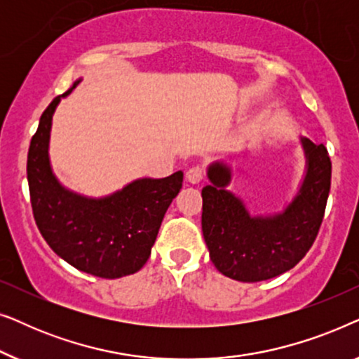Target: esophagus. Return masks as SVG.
I'll use <instances>...</instances> for the list:
<instances>
[{
	"label": "esophagus",
	"instance_id": "esophagus-1",
	"mask_svg": "<svg viewBox=\"0 0 359 359\" xmlns=\"http://www.w3.org/2000/svg\"><path fill=\"white\" fill-rule=\"evenodd\" d=\"M204 176H205V170L203 165H194V166H191L188 171H186V180L193 184L201 183V181L204 180Z\"/></svg>",
	"mask_w": 359,
	"mask_h": 359
}]
</instances>
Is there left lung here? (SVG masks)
I'll return each mask as SVG.
<instances>
[{
  "label": "left lung",
  "mask_w": 359,
  "mask_h": 359,
  "mask_svg": "<svg viewBox=\"0 0 359 359\" xmlns=\"http://www.w3.org/2000/svg\"><path fill=\"white\" fill-rule=\"evenodd\" d=\"M307 173L299 194L283 214L252 217L225 189L230 170L209 166L203 188V235L210 262L225 276L243 283L271 279L296 266L316 242L330 193L332 161L323 144L301 139Z\"/></svg>",
  "instance_id": "left-lung-1"
}]
</instances>
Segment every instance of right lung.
I'll return each instance as SVG.
<instances>
[{
    "label": "right lung",
    "mask_w": 359,
    "mask_h": 359,
    "mask_svg": "<svg viewBox=\"0 0 359 359\" xmlns=\"http://www.w3.org/2000/svg\"><path fill=\"white\" fill-rule=\"evenodd\" d=\"M57 96L42 112L27 154V181L36 224L53 252L80 271L116 279L139 271L150 257L161 220L183 186V171L142 178L101 199L83 198L58 183L48 161Z\"/></svg>",
    "instance_id": "1"
}]
</instances>
